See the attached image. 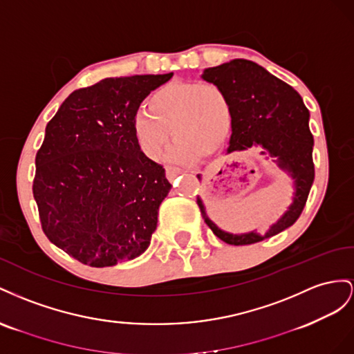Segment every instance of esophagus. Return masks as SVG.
<instances>
[{
	"instance_id": "1",
	"label": "esophagus",
	"mask_w": 354,
	"mask_h": 354,
	"mask_svg": "<svg viewBox=\"0 0 354 354\" xmlns=\"http://www.w3.org/2000/svg\"><path fill=\"white\" fill-rule=\"evenodd\" d=\"M180 174H183V169L175 167V166H167L166 167V176H167L169 180H174Z\"/></svg>"
}]
</instances>
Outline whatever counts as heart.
<instances>
[{"instance_id": "b5f03b06", "label": "heart", "mask_w": 354, "mask_h": 354, "mask_svg": "<svg viewBox=\"0 0 354 354\" xmlns=\"http://www.w3.org/2000/svg\"><path fill=\"white\" fill-rule=\"evenodd\" d=\"M148 113L133 117V135L148 158H158L171 136L169 157L180 163L209 157L225 142L233 111L227 93L214 83L174 82L158 87L148 97Z\"/></svg>"}]
</instances>
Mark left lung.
<instances>
[{"label": "left lung", "instance_id": "obj_1", "mask_svg": "<svg viewBox=\"0 0 354 354\" xmlns=\"http://www.w3.org/2000/svg\"><path fill=\"white\" fill-rule=\"evenodd\" d=\"M206 82L219 86L227 93L233 111V135L227 153L261 145L277 158L280 169L294 179L295 197L289 209L266 234H230L219 230L206 215L203 201L197 197L201 216L214 234L228 245L243 246L279 234L299 218L315 180L310 113L297 90L267 69L246 59H234L219 66L205 69ZM200 180V175H197Z\"/></svg>", "mask_w": 354, "mask_h": 354}]
</instances>
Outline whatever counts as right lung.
I'll list each match as a JSON object with an SVG mask.
<instances>
[{
    "label": "right lung",
    "instance_id": "right-lung-1",
    "mask_svg": "<svg viewBox=\"0 0 354 354\" xmlns=\"http://www.w3.org/2000/svg\"><path fill=\"white\" fill-rule=\"evenodd\" d=\"M174 73L105 78L78 88L48 121L34 198L47 239L90 267L142 255L170 183L139 149L133 117Z\"/></svg>",
    "mask_w": 354,
    "mask_h": 354
}]
</instances>
